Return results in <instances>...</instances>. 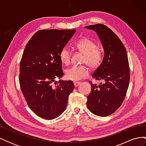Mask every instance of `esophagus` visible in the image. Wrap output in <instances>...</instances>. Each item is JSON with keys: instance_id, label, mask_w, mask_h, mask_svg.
<instances>
[{"instance_id": "obj_1", "label": "esophagus", "mask_w": 146, "mask_h": 146, "mask_svg": "<svg viewBox=\"0 0 146 146\" xmlns=\"http://www.w3.org/2000/svg\"><path fill=\"white\" fill-rule=\"evenodd\" d=\"M74 86H75V87H77L78 86L80 85V82H74Z\"/></svg>"}]
</instances>
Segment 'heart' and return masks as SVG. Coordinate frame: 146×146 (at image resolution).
Instances as JSON below:
<instances>
[{
	"mask_svg": "<svg viewBox=\"0 0 146 146\" xmlns=\"http://www.w3.org/2000/svg\"><path fill=\"white\" fill-rule=\"evenodd\" d=\"M75 47L84 55L82 63L86 64L92 69L98 68L103 60V53L96 43L90 38L83 37L75 44ZM61 62L68 65L70 61V52L68 48L63 47L60 52ZM89 69L85 65L74 66L66 70V77L73 81L80 80L89 74Z\"/></svg>",
	"mask_w": 146,
	"mask_h": 146,
	"instance_id": "b5f03b06",
	"label": "heart"
}]
</instances>
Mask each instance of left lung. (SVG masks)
Returning <instances> with one entry per match:
<instances>
[{
    "instance_id": "left-lung-1",
    "label": "left lung",
    "mask_w": 146,
    "mask_h": 146,
    "mask_svg": "<svg viewBox=\"0 0 146 146\" xmlns=\"http://www.w3.org/2000/svg\"><path fill=\"white\" fill-rule=\"evenodd\" d=\"M96 31L104 48L102 62L92 77L102 81L99 85L90 81L91 91L87 107L97 116L105 117L115 112L126 96L130 82V68L125 48L120 39L107 26L98 24L85 26Z\"/></svg>"
}]
</instances>
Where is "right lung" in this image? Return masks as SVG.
<instances>
[{
  "label": "right lung",
  "instance_id": "add662e5",
  "mask_svg": "<svg viewBox=\"0 0 146 146\" xmlns=\"http://www.w3.org/2000/svg\"><path fill=\"white\" fill-rule=\"evenodd\" d=\"M75 32V29L39 30L25 47L19 85L28 106L41 118L54 119L62 114L74 89L71 80H60L55 86L53 82L63 76L59 54Z\"/></svg>",
  "mask_w": 146,
  "mask_h": 146
}]
</instances>
